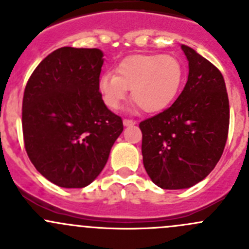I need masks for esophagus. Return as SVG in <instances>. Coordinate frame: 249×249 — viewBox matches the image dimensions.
<instances>
[{
	"label": "esophagus",
	"instance_id": "34e87169",
	"mask_svg": "<svg viewBox=\"0 0 249 249\" xmlns=\"http://www.w3.org/2000/svg\"><path fill=\"white\" fill-rule=\"evenodd\" d=\"M123 123H124L125 126H130V125L136 124V122H135V120H132V119H124V120H123Z\"/></svg>",
	"mask_w": 249,
	"mask_h": 249
}]
</instances>
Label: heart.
Wrapping results in <instances>:
<instances>
[{"instance_id":"b5f03b06","label":"heart","mask_w":249,"mask_h":249,"mask_svg":"<svg viewBox=\"0 0 249 249\" xmlns=\"http://www.w3.org/2000/svg\"><path fill=\"white\" fill-rule=\"evenodd\" d=\"M184 67L172 55H131L115 69V74L100 77L99 90L107 107L118 109L131 89V97L144 112L167 108L179 92Z\"/></svg>"}]
</instances>
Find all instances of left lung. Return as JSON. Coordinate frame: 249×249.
Returning a JSON list of instances; mask_svg holds the SVG:
<instances>
[{"label":"left lung","instance_id":"left-lung-1","mask_svg":"<svg viewBox=\"0 0 249 249\" xmlns=\"http://www.w3.org/2000/svg\"><path fill=\"white\" fill-rule=\"evenodd\" d=\"M188 61L187 84L173 105L140 123L143 165L162 189L190 188L219 161L229 132L227 87L219 70L182 46Z\"/></svg>","mask_w":249,"mask_h":249}]
</instances>
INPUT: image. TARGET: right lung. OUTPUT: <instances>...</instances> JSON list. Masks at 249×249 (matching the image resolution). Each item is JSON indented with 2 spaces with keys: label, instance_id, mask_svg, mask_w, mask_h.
<instances>
[{
  "label": "right lung",
  "instance_id": "1",
  "mask_svg": "<svg viewBox=\"0 0 249 249\" xmlns=\"http://www.w3.org/2000/svg\"><path fill=\"white\" fill-rule=\"evenodd\" d=\"M102 56L96 48L62 47L42 60L25 87V149L37 171L59 187L89 185L124 129L99 91Z\"/></svg>",
  "mask_w": 249,
  "mask_h": 249
}]
</instances>
